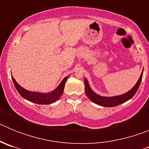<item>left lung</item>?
Instances as JSON below:
<instances>
[{
    "label": "left lung",
    "instance_id": "8db88e82",
    "mask_svg": "<svg viewBox=\"0 0 149 149\" xmlns=\"http://www.w3.org/2000/svg\"><path fill=\"white\" fill-rule=\"evenodd\" d=\"M142 78H143V72H142L141 75L139 77V80H138L137 83L135 84V86L132 88L130 91H128L125 94H123L122 95L119 96H114V97H102L98 95L95 94L93 92L91 88L89 87L88 81L86 78L84 79V85H85V92H86V95H87L88 98L91 100V101L94 102V103L100 105V106L107 107H116L118 105L121 104L122 103H125V101H128L129 99H131L133 96L135 95L136 93L138 88H139L140 83H141Z\"/></svg>",
    "mask_w": 149,
    "mask_h": 149
}]
</instances>
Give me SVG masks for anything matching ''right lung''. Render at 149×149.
I'll return each mask as SVG.
<instances>
[{"label": "right lung", "mask_w": 149, "mask_h": 149, "mask_svg": "<svg viewBox=\"0 0 149 149\" xmlns=\"http://www.w3.org/2000/svg\"><path fill=\"white\" fill-rule=\"evenodd\" d=\"M68 77H65L63 80L61 84L59 85L58 87L54 91L49 93H39L27 91L19 86L13 77H12V79H13V84L15 85L17 91L24 98H25L31 102H33V103L39 104H52L60 98V96L63 93V89L65 87V82H66Z\"/></svg>", "instance_id": "right-lung-1"}]
</instances>
